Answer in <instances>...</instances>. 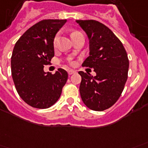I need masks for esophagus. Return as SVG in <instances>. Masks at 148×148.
<instances>
[{
  "label": "esophagus",
  "mask_w": 148,
  "mask_h": 148,
  "mask_svg": "<svg viewBox=\"0 0 148 148\" xmlns=\"http://www.w3.org/2000/svg\"><path fill=\"white\" fill-rule=\"evenodd\" d=\"M76 73V71H72V70H70V71H68V74L69 75H72V74H74Z\"/></svg>",
  "instance_id": "34e87169"
}]
</instances>
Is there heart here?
I'll use <instances>...</instances> for the list:
<instances>
[{
  "instance_id": "obj_1",
  "label": "heart",
  "mask_w": 148,
  "mask_h": 148,
  "mask_svg": "<svg viewBox=\"0 0 148 148\" xmlns=\"http://www.w3.org/2000/svg\"><path fill=\"white\" fill-rule=\"evenodd\" d=\"M78 31H74V32H73L72 34H71V36H74V35L77 34H78ZM58 38H59V34H57L55 36L54 39H53V45H54V46H56V43H57V40H58ZM71 65H73L74 64V62H71Z\"/></svg>"
}]
</instances>
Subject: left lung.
I'll return each mask as SVG.
<instances>
[{"label": "left lung", "instance_id": "obj_1", "mask_svg": "<svg viewBox=\"0 0 148 148\" xmlns=\"http://www.w3.org/2000/svg\"><path fill=\"white\" fill-rule=\"evenodd\" d=\"M89 39V56L82 66L93 68L95 77L79 71L80 94L89 109L110 108L121 96L128 78L129 59L121 40L104 24L96 20H77Z\"/></svg>", "mask_w": 148, "mask_h": 148}]
</instances>
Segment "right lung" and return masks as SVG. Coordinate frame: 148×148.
I'll return each mask as SVG.
<instances>
[{"label": "right lung", "mask_w": 148, "mask_h": 148, "mask_svg": "<svg viewBox=\"0 0 148 148\" xmlns=\"http://www.w3.org/2000/svg\"><path fill=\"white\" fill-rule=\"evenodd\" d=\"M66 19H44L29 28L13 49L11 69L16 91L33 108L45 109L60 97L68 74L62 68L54 74L45 73L54 56L53 39Z\"/></svg>", "instance_id": "right-lung-1"}]
</instances>
